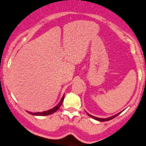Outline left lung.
I'll return each mask as SVG.
<instances>
[{
  "label": "left lung",
  "mask_w": 146,
  "mask_h": 146,
  "mask_svg": "<svg viewBox=\"0 0 146 146\" xmlns=\"http://www.w3.org/2000/svg\"><path fill=\"white\" fill-rule=\"evenodd\" d=\"M121 113V112L119 113H117V114H116V115H113V116H111V117H108V118H99V117H94V116L91 115H90L89 113H87V115H88L89 116H90V117H91L92 118H94V119H96V120H98V121H107L111 120V119H113V118H115V117H117L118 115L120 114Z\"/></svg>",
  "instance_id": "8db88e82"
}]
</instances>
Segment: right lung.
<instances>
[{
  "instance_id": "1",
  "label": "right lung",
  "mask_w": 146,
  "mask_h": 146,
  "mask_svg": "<svg viewBox=\"0 0 146 146\" xmlns=\"http://www.w3.org/2000/svg\"><path fill=\"white\" fill-rule=\"evenodd\" d=\"M63 99H64V96H63L62 97V98H61V100L59 102V103L56 106V107L52 108V109H50V110H48V111H44V112H37V113H32V112H29V111H28V113L31 115H39V116L48 115L52 114V113H54V112H56V111L57 110H59V107H61V104H62V103H63Z\"/></svg>"
}]
</instances>
